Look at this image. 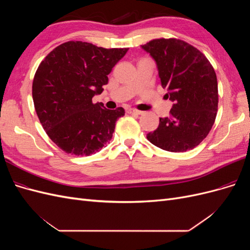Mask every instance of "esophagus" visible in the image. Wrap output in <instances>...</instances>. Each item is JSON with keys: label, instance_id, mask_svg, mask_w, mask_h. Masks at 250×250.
<instances>
[{"label": "esophagus", "instance_id": "1", "mask_svg": "<svg viewBox=\"0 0 250 250\" xmlns=\"http://www.w3.org/2000/svg\"><path fill=\"white\" fill-rule=\"evenodd\" d=\"M127 111H128V113H134V115H142V113H143V111L134 109V108H129Z\"/></svg>", "mask_w": 250, "mask_h": 250}]
</instances>
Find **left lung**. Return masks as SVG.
I'll return each mask as SVG.
<instances>
[{
	"mask_svg": "<svg viewBox=\"0 0 250 250\" xmlns=\"http://www.w3.org/2000/svg\"><path fill=\"white\" fill-rule=\"evenodd\" d=\"M142 49L154 59L162 86L173 102L170 117L147 139L170 152H186L207 138L218 110V82L214 67L195 47L176 39L153 40Z\"/></svg>",
	"mask_w": 250,
	"mask_h": 250,
	"instance_id": "left-lung-1",
	"label": "left lung"
}]
</instances>
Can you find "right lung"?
<instances>
[{"instance_id": "obj_1", "label": "right lung", "mask_w": 250, "mask_h": 250, "mask_svg": "<svg viewBox=\"0 0 250 250\" xmlns=\"http://www.w3.org/2000/svg\"><path fill=\"white\" fill-rule=\"evenodd\" d=\"M127 51L67 42L41 62L32 84L34 107L44 131L64 152L90 155L111 140L125 110L106 109L92 99L103 92L107 75Z\"/></svg>"}]
</instances>
